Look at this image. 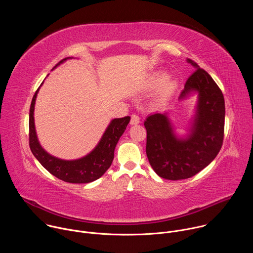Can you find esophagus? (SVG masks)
<instances>
[{
    "label": "esophagus",
    "instance_id": "obj_1",
    "mask_svg": "<svg viewBox=\"0 0 253 253\" xmlns=\"http://www.w3.org/2000/svg\"><path fill=\"white\" fill-rule=\"evenodd\" d=\"M140 123V118L137 115H132L131 116V121L130 124L131 125H138Z\"/></svg>",
    "mask_w": 253,
    "mask_h": 253
}]
</instances>
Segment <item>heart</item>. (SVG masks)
Masks as SVG:
<instances>
[{
	"mask_svg": "<svg viewBox=\"0 0 253 253\" xmlns=\"http://www.w3.org/2000/svg\"><path fill=\"white\" fill-rule=\"evenodd\" d=\"M167 79V75L163 72H155L151 76H149L146 82V88L153 90L161 87L157 91V101L159 103H166L175 93L178 83L174 79Z\"/></svg>",
	"mask_w": 253,
	"mask_h": 253,
	"instance_id": "obj_1",
	"label": "heart"
}]
</instances>
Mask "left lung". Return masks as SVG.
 Here are the masks:
<instances>
[{
    "instance_id": "left-lung-1",
    "label": "left lung",
    "mask_w": 253,
    "mask_h": 253,
    "mask_svg": "<svg viewBox=\"0 0 253 253\" xmlns=\"http://www.w3.org/2000/svg\"><path fill=\"white\" fill-rule=\"evenodd\" d=\"M196 71L179 96L182 102L197 95L194 114L184 134H178L169 112L148 115L146 154L155 173L168 180L194 176L208 166L221 149L225 105L224 97L211 76L190 59Z\"/></svg>"
}]
</instances>
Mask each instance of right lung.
Returning <instances> with one entry per match:
<instances>
[{
  "label": "right lung",
  "mask_w": 253,
  "mask_h": 253,
  "mask_svg": "<svg viewBox=\"0 0 253 253\" xmlns=\"http://www.w3.org/2000/svg\"><path fill=\"white\" fill-rule=\"evenodd\" d=\"M70 59H73V57H68L62 60L57 66ZM43 83L41 84V86L43 85ZM41 86L36 91L30 107L29 135L30 148L33 155L52 175L63 180L65 182L89 183L95 181V180L100 178L108 170V168L111 166L114 158L115 147L120 137L125 132L128 123L130 122V117L127 116L124 118H115L111 120L97 145L87 155L73 160H65L58 158L48 153L42 147L37 136V132H36L34 111L36 99H37V95Z\"/></svg>",
  "instance_id": "obj_1"
}]
</instances>
